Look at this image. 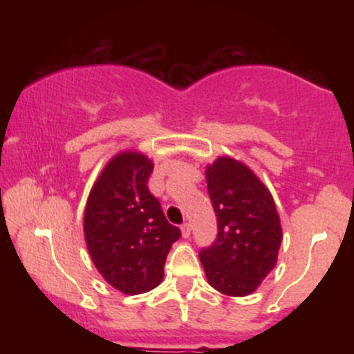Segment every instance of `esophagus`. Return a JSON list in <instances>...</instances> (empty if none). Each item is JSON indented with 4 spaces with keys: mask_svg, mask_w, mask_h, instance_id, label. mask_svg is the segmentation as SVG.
<instances>
[{
    "mask_svg": "<svg viewBox=\"0 0 354 354\" xmlns=\"http://www.w3.org/2000/svg\"><path fill=\"white\" fill-rule=\"evenodd\" d=\"M189 234H191V226H189V223H185V225L181 226V236L183 238H189Z\"/></svg>",
    "mask_w": 354,
    "mask_h": 354,
    "instance_id": "34e87169",
    "label": "esophagus"
}]
</instances>
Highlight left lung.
<instances>
[{"instance_id":"8db88e82","label":"left lung","mask_w":354,"mask_h":354,"mask_svg":"<svg viewBox=\"0 0 354 354\" xmlns=\"http://www.w3.org/2000/svg\"><path fill=\"white\" fill-rule=\"evenodd\" d=\"M216 241L201 250L208 283L226 296L254 293L278 261L283 230L270 189L245 163L219 156L206 166Z\"/></svg>"}]
</instances>
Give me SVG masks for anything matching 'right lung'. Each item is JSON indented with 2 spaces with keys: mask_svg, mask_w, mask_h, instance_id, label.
I'll return each instance as SVG.
<instances>
[{
  "mask_svg": "<svg viewBox=\"0 0 354 354\" xmlns=\"http://www.w3.org/2000/svg\"><path fill=\"white\" fill-rule=\"evenodd\" d=\"M153 166L140 151L118 153L100 173L84 208L91 261L124 295L146 293L163 281L166 256L181 236L146 186Z\"/></svg>",
  "mask_w": 354,
  "mask_h": 354,
  "instance_id": "obj_1",
  "label": "right lung"
}]
</instances>
